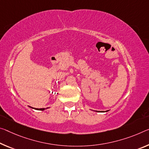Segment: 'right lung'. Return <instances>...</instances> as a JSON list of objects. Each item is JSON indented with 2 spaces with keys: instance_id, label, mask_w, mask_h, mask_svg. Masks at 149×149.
Wrapping results in <instances>:
<instances>
[{
  "instance_id": "obj_1",
  "label": "right lung",
  "mask_w": 149,
  "mask_h": 149,
  "mask_svg": "<svg viewBox=\"0 0 149 149\" xmlns=\"http://www.w3.org/2000/svg\"><path fill=\"white\" fill-rule=\"evenodd\" d=\"M30 107V106H29ZM31 107V108H32V109H36V110H40V111H44V109H45V108H40V109H38V108H33V107Z\"/></svg>"
}]
</instances>
